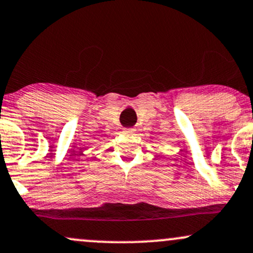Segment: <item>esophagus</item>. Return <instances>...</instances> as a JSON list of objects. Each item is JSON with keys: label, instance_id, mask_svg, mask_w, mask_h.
I'll return each instance as SVG.
<instances>
[{"label": "esophagus", "instance_id": "esophagus-1", "mask_svg": "<svg viewBox=\"0 0 253 253\" xmlns=\"http://www.w3.org/2000/svg\"><path fill=\"white\" fill-rule=\"evenodd\" d=\"M124 132L127 133V134H133V133L135 132V128H133V127H129V128H125Z\"/></svg>", "mask_w": 253, "mask_h": 253}]
</instances>
